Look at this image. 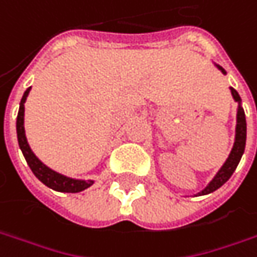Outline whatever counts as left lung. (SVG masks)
Segmentation results:
<instances>
[{
	"instance_id": "8db88e82",
	"label": "left lung",
	"mask_w": 257,
	"mask_h": 257,
	"mask_svg": "<svg viewBox=\"0 0 257 257\" xmlns=\"http://www.w3.org/2000/svg\"><path fill=\"white\" fill-rule=\"evenodd\" d=\"M219 67V65H217ZM219 70H222L223 74H226V71L223 70L222 67H219ZM230 91H232L233 98L239 103V110H237V124H236V140H234V146H233L232 152L229 154V159L226 160V163L223 164V167L219 170V173L214 176L212 182L209 183V186L199 193V196L203 194H209V193L217 190L219 187H222L224 183L230 179V176L233 172L236 170L237 164L242 159V154L244 152V146H246V117H244V111L240 107V95L239 93L230 87Z\"/></svg>"
}]
</instances>
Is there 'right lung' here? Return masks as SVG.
I'll return each mask as SVG.
<instances>
[{
	"instance_id": "obj_1",
	"label": "right lung",
	"mask_w": 257,
	"mask_h": 257,
	"mask_svg": "<svg viewBox=\"0 0 257 257\" xmlns=\"http://www.w3.org/2000/svg\"><path fill=\"white\" fill-rule=\"evenodd\" d=\"M31 87L25 90L24 95L21 98V103H20V111L17 115V137H18V144H20V149L24 154L25 160L30 166V169L33 170L35 174V177L43 182L50 189L57 190V192L63 193H78L85 190L87 187H90L93 184V180H75V179H70V177H65L60 173L51 170L50 167H47L45 164H43L37 157L35 154L31 152L30 146L27 143V137H25V130H24V103L27 100V95L30 93Z\"/></svg>"
}]
</instances>
